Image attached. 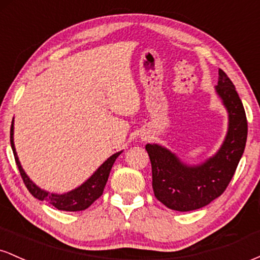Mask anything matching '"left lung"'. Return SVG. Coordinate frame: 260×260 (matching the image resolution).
Wrapping results in <instances>:
<instances>
[{"mask_svg":"<svg viewBox=\"0 0 260 260\" xmlns=\"http://www.w3.org/2000/svg\"><path fill=\"white\" fill-rule=\"evenodd\" d=\"M215 91L228 111L229 127L221 147L213 156L189 165L162 145H145L151 162L154 194L172 210H197L221 196L242 157L248 132L246 112L234 83L222 70H219Z\"/></svg>","mask_w":260,"mask_h":260,"instance_id":"obj_1","label":"left lung"}]
</instances>
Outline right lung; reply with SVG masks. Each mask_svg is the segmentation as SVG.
Here are the masks:
<instances>
[{
    "label": "right lung",
    "instance_id": "right-lung-1",
    "mask_svg": "<svg viewBox=\"0 0 260 260\" xmlns=\"http://www.w3.org/2000/svg\"><path fill=\"white\" fill-rule=\"evenodd\" d=\"M14 118L12 120V126H11V147L13 150L14 159H16L17 166L19 169L20 176H22L23 181H24L26 188H28L29 192L31 193L35 198L39 201H45L49 204H51L52 207H55L58 210L63 211H80L85 210L86 208H89L90 205L96 201L99 197L103 194L104 188L106 186L107 178H109L110 171H111L113 162L118 157L122 151L111 155V156L107 159L103 165L100 166L96 171L92 174L90 177L88 178L85 182H83L79 187L74 188V189L70 190L67 193H62V194H57V193H50L47 190L41 189L40 187H38L37 184L32 182L29 176L25 174V171L22 168V164H20L19 157H18L16 147H14Z\"/></svg>",
    "mask_w": 260,
    "mask_h": 260
}]
</instances>
